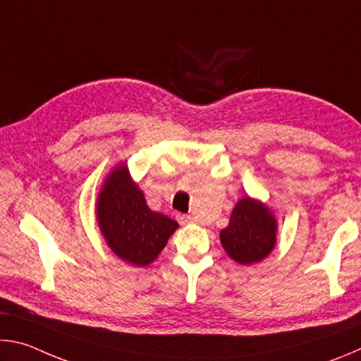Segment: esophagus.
<instances>
[{"instance_id":"esophagus-1","label":"esophagus","mask_w":361,"mask_h":361,"mask_svg":"<svg viewBox=\"0 0 361 361\" xmlns=\"http://www.w3.org/2000/svg\"><path fill=\"white\" fill-rule=\"evenodd\" d=\"M176 218H178V223L180 224H191V223H194V218L191 215H178Z\"/></svg>"}]
</instances>
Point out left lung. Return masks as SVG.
Returning <instances> with one entry per match:
<instances>
[{"label": "left lung", "instance_id": "left-lung-1", "mask_svg": "<svg viewBox=\"0 0 361 361\" xmlns=\"http://www.w3.org/2000/svg\"><path fill=\"white\" fill-rule=\"evenodd\" d=\"M277 219L259 200L243 197L231 213L229 224L219 232V240L239 264H255L272 252L277 242Z\"/></svg>", "mask_w": 361, "mask_h": 361}]
</instances>
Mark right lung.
I'll return each mask as SVG.
<instances>
[{
  "label": "right lung",
  "mask_w": 361,
  "mask_h": 361,
  "mask_svg": "<svg viewBox=\"0 0 361 361\" xmlns=\"http://www.w3.org/2000/svg\"><path fill=\"white\" fill-rule=\"evenodd\" d=\"M97 219L113 253L133 266L151 264L178 228L172 218L149 209L124 164L114 167L103 183Z\"/></svg>",
  "instance_id": "add662e5"
}]
</instances>
